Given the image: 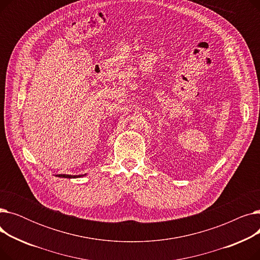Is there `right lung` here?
<instances>
[{"label":"right lung","mask_w":260,"mask_h":260,"mask_svg":"<svg viewBox=\"0 0 260 260\" xmlns=\"http://www.w3.org/2000/svg\"><path fill=\"white\" fill-rule=\"evenodd\" d=\"M84 176V175H83ZM56 177H60V178H79L82 177V175H65V174H59L56 175Z\"/></svg>","instance_id":"1"}]
</instances>
